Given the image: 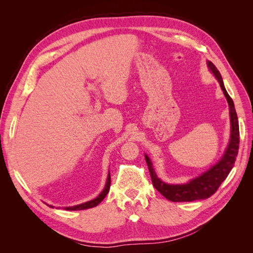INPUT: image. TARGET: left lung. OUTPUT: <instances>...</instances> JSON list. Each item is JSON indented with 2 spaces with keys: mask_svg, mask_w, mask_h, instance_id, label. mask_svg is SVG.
Instances as JSON below:
<instances>
[{
  "mask_svg": "<svg viewBox=\"0 0 253 253\" xmlns=\"http://www.w3.org/2000/svg\"><path fill=\"white\" fill-rule=\"evenodd\" d=\"M207 64H208L209 70L218 80L220 88L223 89L224 95L229 104L231 122L230 141H229L223 157H221V159L216 165L212 166L208 171H206L201 176H198V177L190 180L187 183H181V185H169V183H166L163 180H160L157 177L154 169H153V165L150 158L148 157V155H144L145 162H147V165L149 167L153 186L167 200L171 202H193L198 200H206V198L213 195L217 191L218 187L221 185V182L226 179L228 174L232 170L237 156V152H239L240 127L233 100L227 93L223 79H221V76L217 71L216 66L211 61H208Z\"/></svg>",
  "mask_w": 253,
  "mask_h": 253,
  "instance_id": "obj_1",
  "label": "left lung"
}]
</instances>
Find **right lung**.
Wrapping results in <instances>:
<instances>
[{"instance_id":"obj_1","label":"right lung","mask_w":253,"mask_h":253,"mask_svg":"<svg viewBox=\"0 0 253 253\" xmlns=\"http://www.w3.org/2000/svg\"><path fill=\"white\" fill-rule=\"evenodd\" d=\"M110 187H111V174L109 172V175H108V179H106V183H105V187L103 189L102 192L99 194L95 200H91L89 202H86V203H83V204H80V205H77V206H74V207H64L65 210H84V209H89V208H93V207H96L97 205L100 204L103 198L106 196V194L109 193L110 191ZM51 208H53L52 206H50Z\"/></svg>"}]
</instances>
